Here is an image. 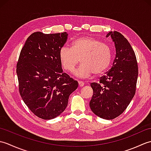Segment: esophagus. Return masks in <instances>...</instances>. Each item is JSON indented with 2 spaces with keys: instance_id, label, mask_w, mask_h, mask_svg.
<instances>
[{
  "instance_id": "34e87169",
  "label": "esophagus",
  "mask_w": 151,
  "mask_h": 151,
  "mask_svg": "<svg viewBox=\"0 0 151 151\" xmlns=\"http://www.w3.org/2000/svg\"><path fill=\"white\" fill-rule=\"evenodd\" d=\"M78 86L79 87H82V86H84V82H83L82 81H78Z\"/></svg>"
}]
</instances>
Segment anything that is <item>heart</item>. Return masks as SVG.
<instances>
[{"label": "heart", "mask_w": 151, "mask_h": 151, "mask_svg": "<svg viewBox=\"0 0 151 151\" xmlns=\"http://www.w3.org/2000/svg\"><path fill=\"white\" fill-rule=\"evenodd\" d=\"M59 58L63 68L69 72L75 69L81 58V65L74 75L78 78H88L93 73L101 75L108 69L111 60V50L108 44L84 36L74 40L70 48H61Z\"/></svg>", "instance_id": "heart-1"}]
</instances>
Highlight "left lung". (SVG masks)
<instances>
[{
  "label": "left lung",
  "mask_w": 151,
  "mask_h": 151,
  "mask_svg": "<svg viewBox=\"0 0 151 151\" xmlns=\"http://www.w3.org/2000/svg\"><path fill=\"white\" fill-rule=\"evenodd\" d=\"M108 37L114 43L115 58L111 69L99 82L91 84L93 95L89 106L96 115L110 120L126 110L135 95L138 67L134 51L123 35L114 31Z\"/></svg>",
  "instance_id": "8db88e82"
}]
</instances>
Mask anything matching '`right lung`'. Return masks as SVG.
<instances>
[{"label":"right lung","mask_w":151,"mask_h":151,"mask_svg":"<svg viewBox=\"0 0 151 151\" xmlns=\"http://www.w3.org/2000/svg\"><path fill=\"white\" fill-rule=\"evenodd\" d=\"M67 32L32 34L21 49L17 63L19 93L38 117L52 119L65 110L78 82L63 72L59 51Z\"/></svg>","instance_id":"right-lung-1"}]
</instances>
